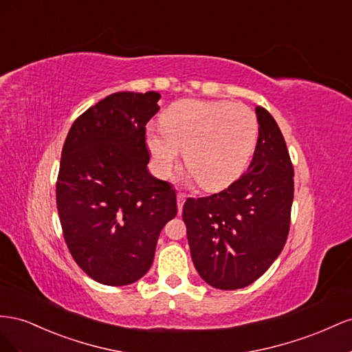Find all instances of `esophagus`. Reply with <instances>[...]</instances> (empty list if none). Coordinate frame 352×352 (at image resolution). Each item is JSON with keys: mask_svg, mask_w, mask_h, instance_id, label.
Here are the masks:
<instances>
[{"mask_svg": "<svg viewBox=\"0 0 352 352\" xmlns=\"http://www.w3.org/2000/svg\"><path fill=\"white\" fill-rule=\"evenodd\" d=\"M186 202V195L184 193H178L177 195V206H178V212H182L183 210V205Z\"/></svg>", "mask_w": 352, "mask_h": 352, "instance_id": "1", "label": "esophagus"}]
</instances>
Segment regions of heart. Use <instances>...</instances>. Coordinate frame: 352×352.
Masks as SVG:
<instances>
[{
	"label": "heart",
	"instance_id": "1",
	"mask_svg": "<svg viewBox=\"0 0 352 352\" xmlns=\"http://www.w3.org/2000/svg\"><path fill=\"white\" fill-rule=\"evenodd\" d=\"M162 131L148 128L146 144L157 173L168 178L179 153L195 182L208 192L228 187L242 175L258 142V118L243 103L186 98L160 116Z\"/></svg>",
	"mask_w": 352,
	"mask_h": 352
}]
</instances>
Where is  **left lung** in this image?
Segmentation results:
<instances>
[{
	"instance_id": "8db88e82",
	"label": "left lung",
	"mask_w": 352,
	"mask_h": 352,
	"mask_svg": "<svg viewBox=\"0 0 352 352\" xmlns=\"http://www.w3.org/2000/svg\"><path fill=\"white\" fill-rule=\"evenodd\" d=\"M259 134L252 162L223 192L188 197L183 208L193 264L208 285L242 289L283 250L294 202V166L267 109H255Z\"/></svg>"
}]
</instances>
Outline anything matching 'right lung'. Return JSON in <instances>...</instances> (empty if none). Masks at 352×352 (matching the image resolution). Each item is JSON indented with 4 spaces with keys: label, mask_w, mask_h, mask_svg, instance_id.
I'll use <instances>...</instances> for the list:
<instances>
[{
    "label": "right lung",
    "mask_w": 352,
    "mask_h": 352,
    "mask_svg": "<svg viewBox=\"0 0 352 352\" xmlns=\"http://www.w3.org/2000/svg\"><path fill=\"white\" fill-rule=\"evenodd\" d=\"M159 93L122 91L87 109L70 126L56 199L70 255L96 282L125 286L152 267L175 190L148 174L146 124Z\"/></svg>",
    "instance_id": "right-lung-1"
}]
</instances>
